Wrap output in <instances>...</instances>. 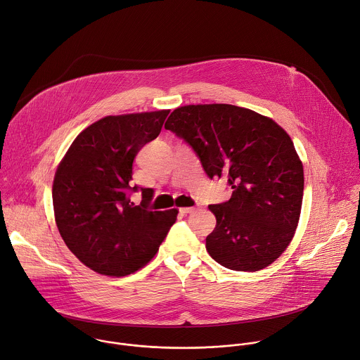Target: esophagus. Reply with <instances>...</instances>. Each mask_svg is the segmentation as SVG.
Listing matches in <instances>:
<instances>
[{
    "instance_id": "34e87169",
    "label": "esophagus",
    "mask_w": 360,
    "mask_h": 360,
    "mask_svg": "<svg viewBox=\"0 0 360 360\" xmlns=\"http://www.w3.org/2000/svg\"><path fill=\"white\" fill-rule=\"evenodd\" d=\"M193 211H195V208H179L181 215H188V214H192Z\"/></svg>"
}]
</instances>
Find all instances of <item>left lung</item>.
I'll list each match as a JSON object with an SVG mask.
<instances>
[{"instance_id": "8db88e82", "label": "left lung", "mask_w": 360, "mask_h": 360, "mask_svg": "<svg viewBox=\"0 0 360 360\" xmlns=\"http://www.w3.org/2000/svg\"><path fill=\"white\" fill-rule=\"evenodd\" d=\"M165 128L196 153L211 179L226 176L229 200L210 205L217 226L207 250L222 266L256 272L290 243L300 215L303 167L290 136L275 121L229 105L176 108Z\"/></svg>"}]
</instances>
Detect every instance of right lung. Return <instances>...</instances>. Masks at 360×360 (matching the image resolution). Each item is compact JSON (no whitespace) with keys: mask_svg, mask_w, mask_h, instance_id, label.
Here are the masks:
<instances>
[{"mask_svg":"<svg viewBox=\"0 0 360 360\" xmlns=\"http://www.w3.org/2000/svg\"><path fill=\"white\" fill-rule=\"evenodd\" d=\"M169 111L105 117L71 143L53 185L58 231L89 269L125 276L142 268L176 221L178 210L152 211L153 189L132 186L139 149L155 139ZM132 191L143 200L135 205Z\"/></svg>","mask_w":360,"mask_h":360,"instance_id":"add662e5","label":"right lung"}]
</instances>
